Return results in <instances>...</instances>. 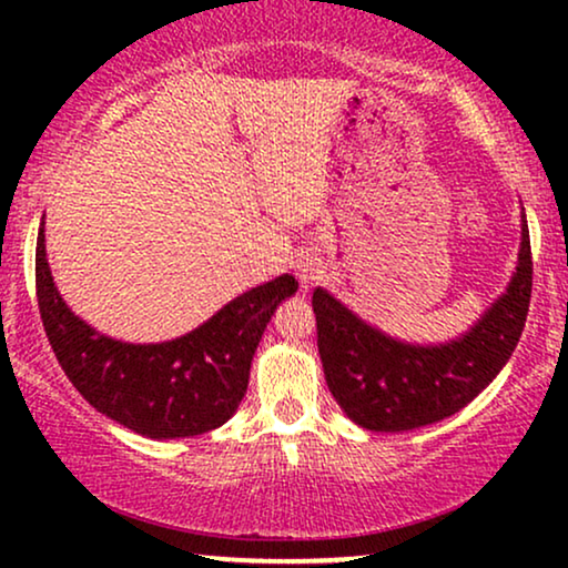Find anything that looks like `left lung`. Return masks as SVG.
<instances>
[{
  "mask_svg": "<svg viewBox=\"0 0 568 568\" xmlns=\"http://www.w3.org/2000/svg\"><path fill=\"white\" fill-rule=\"evenodd\" d=\"M43 220L36 243L38 310L53 354L82 398L150 439L196 437L227 422L247 390L255 346L284 300L282 294L276 300L278 282L294 278L278 276L240 294L175 341L123 344L77 317L61 297L45 255Z\"/></svg>",
  "mask_w": 568,
  "mask_h": 568,
  "instance_id": "obj_1",
  "label": "left lung"
}]
</instances>
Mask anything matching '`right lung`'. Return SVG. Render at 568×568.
I'll use <instances>...</instances> for the list:
<instances>
[{
  "label": "right lung",
  "instance_id": "obj_1",
  "mask_svg": "<svg viewBox=\"0 0 568 568\" xmlns=\"http://www.w3.org/2000/svg\"><path fill=\"white\" fill-rule=\"evenodd\" d=\"M532 294L530 237L523 232L517 274L473 333L447 346H408L379 336L344 302L317 286V348L333 398L369 432H408L453 416L509 359Z\"/></svg>",
  "mask_w": 568,
  "mask_h": 568
}]
</instances>
